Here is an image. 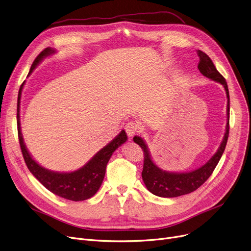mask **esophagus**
<instances>
[{"label": "esophagus", "instance_id": "34e87169", "mask_svg": "<svg viewBox=\"0 0 251 251\" xmlns=\"http://www.w3.org/2000/svg\"><path fill=\"white\" fill-rule=\"evenodd\" d=\"M125 131L129 137H132L135 133L138 132V125L135 122L130 121L125 125Z\"/></svg>", "mask_w": 251, "mask_h": 251}]
</instances>
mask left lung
<instances>
[{"instance_id":"8db88e82","label":"left lung","mask_w":251,"mask_h":251,"mask_svg":"<svg viewBox=\"0 0 251 251\" xmlns=\"http://www.w3.org/2000/svg\"><path fill=\"white\" fill-rule=\"evenodd\" d=\"M197 55L200 57L199 67L201 73L212 79L214 81L221 83L226 90L228 103H227V118L228 122L226 126V133L223 138V141L217 152L210 157L208 162H206L201 168L196 169L191 172L187 173H173L163 171L157 167L151 160L149 149L144 140L139 136H134L133 140L135 143L142 149L144 161L142 169V180L146 184L147 188L154 195L160 197H177L181 195H185L193 192L197 188H200L202 184L213 174L215 168L217 167L221 156L225 151L228 136H229V117H230V97L229 89L226 82V79L224 78L220 72L216 69L213 61L201 50H197Z\"/></svg>"}]
</instances>
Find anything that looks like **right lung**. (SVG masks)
<instances>
[{
	"label": "right lung",
	"mask_w": 251,
	"mask_h": 251,
	"mask_svg": "<svg viewBox=\"0 0 251 251\" xmlns=\"http://www.w3.org/2000/svg\"><path fill=\"white\" fill-rule=\"evenodd\" d=\"M55 50L50 48L45 49L39 54L31 65L29 74L33 71L36 66L41 63L44 58L54 54ZM24 82L21 84L18 101H17V128L18 137L21 151L24 157V161L31 174L41 182L43 185L54 194L63 197V199L69 200L72 201H81L90 199L100 189L104 174L107 164L112 156L113 152L127 140V135L125 131L122 130L109 144L102 148L98 153H96L92 159L86 163L82 168L70 173H59L54 171L48 170L41 165H38L28 152L23 141L21 127H20V99L21 91Z\"/></svg>",
	"instance_id": "right-lung-1"
}]
</instances>
